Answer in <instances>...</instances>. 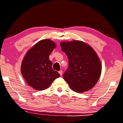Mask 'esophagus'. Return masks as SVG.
<instances>
[{"instance_id": "34e87169", "label": "esophagus", "mask_w": 123, "mask_h": 123, "mask_svg": "<svg viewBox=\"0 0 123 123\" xmlns=\"http://www.w3.org/2000/svg\"><path fill=\"white\" fill-rule=\"evenodd\" d=\"M59 73L60 74V75L61 76L62 75V73H63V71H62V70H60V71H59Z\"/></svg>"}]
</instances>
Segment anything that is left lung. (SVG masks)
<instances>
[{"label":"left lung","mask_w":123,"mask_h":123,"mask_svg":"<svg viewBox=\"0 0 123 123\" xmlns=\"http://www.w3.org/2000/svg\"><path fill=\"white\" fill-rule=\"evenodd\" d=\"M60 44L69 61L63 79L75 92L90 90L101 74V62L96 53L91 46L79 40L61 42Z\"/></svg>","instance_id":"8db88e82"}]
</instances>
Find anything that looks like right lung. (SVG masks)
<instances>
[{
	"label": "right lung",
	"mask_w": 123,
	"mask_h": 123,
	"mask_svg": "<svg viewBox=\"0 0 123 123\" xmlns=\"http://www.w3.org/2000/svg\"><path fill=\"white\" fill-rule=\"evenodd\" d=\"M56 46L52 40H42L30 49L24 57L21 74L27 83L35 90H45L60 76L59 73L52 69V62L49 59Z\"/></svg>",
	"instance_id": "obj_1"
}]
</instances>
